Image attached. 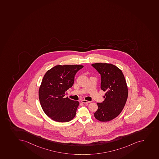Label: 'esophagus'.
Segmentation results:
<instances>
[{"mask_svg": "<svg viewBox=\"0 0 159 159\" xmlns=\"http://www.w3.org/2000/svg\"><path fill=\"white\" fill-rule=\"evenodd\" d=\"M82 102H83L84 104H88V103L90 102V101H86V100H85V99H83V100H82Z\"/></svg>", "mask_w": 159, "mask_h": 159, "instance_id": "esophagus-1", "label": "esophagus"}]
</instances>
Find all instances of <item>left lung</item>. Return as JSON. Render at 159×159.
I'll return each mask as SVG.
<instances>
[{"mask_svg": "<svg viewBox=\"0 0 159 159\" xmlns=\"http://www.w3.org/2000/svg\"><path fill=\"white\" fill-rule=\"evenodd\" d=\"M101 74V88L105 91L102 102H98L94 117L101 122H108L117 117L123 109L128 91L125 77L116 66L107 63L91 65Z\"/></svg>", "mask_w": 159, "mask_h": 159, "instance_id": "left-lung-1", "label": "left lung"}]
</instances>
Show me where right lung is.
<instances>
[{"instance_id":"1","label":"right lung","mask_w":159,"mask_h":159,"mask_svg":"<svg viewBox=\"0 0 159 159\" xmlns=\"http://www.w3.org/2000/svg\"><path fill=\"white\" fill-rule=\"evenodd\" d=\"M84 66L57 65L47 72L39 89V99L47 116L58 122H68L75 117L79 102L68 97V89L74 84V76Z\"/></svg>"}]
</instances>
